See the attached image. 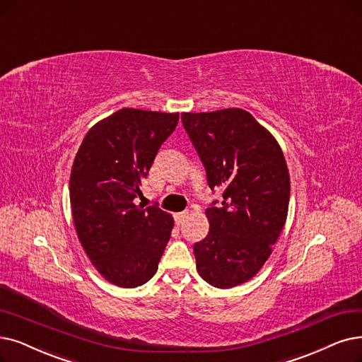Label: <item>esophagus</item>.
<instances>
[{
	"label": "esophagus",
	"mask_w": 362,
	"mask_h": 362,
	"mask_svg": "<svg viewBox=\"0 0 362 362\" xmlns=\"http://www.w3.org/2000/svg\"><path fill=\"white\" fill-rule=\"evenodd\" d=\"M173 218H175V223L180 226V224H182L187 218H189V211L178 212V214H175V216H173Z\"/></svg>",
	"instance_id": "34e87169"
}]
</instances>
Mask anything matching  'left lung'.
<instances>
[{
  "instance_id": "1",
  "label": "left lung",
  "mask_w": 362,
  "mask_h": 362,
  "mask_svg": "<svg viewBox=\"0 0 362 362\" xmlns=\"http://www.w3.org/2000/svg\"><path fill=\"white\" fill-rule=\"evenodd\" d=\"M187 135L223 202L206 209L209 231L194 243L196 267L216 288L250 281L286 221L290 173L278 141L240 108L182 112Z\"/></svg>"
}]
</instances>
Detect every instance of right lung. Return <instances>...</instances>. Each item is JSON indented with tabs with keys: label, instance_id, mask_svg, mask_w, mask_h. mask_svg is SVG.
Wrapping results in <instances>:
<instances>
[{
	"label": "right lung",
	"instance_id": "add662e5",
	"mask_svg": "<svg viewBox=\"0 0 362 362\" xmlns=\"http://www.w3.org/2000/svg\"><path fill=\"white\" fill-rule=\"evenodd\" d=\"M178 112L122 108L86 134L69 178L77 236L92 264L117 286L135 288L157 272L173 227L157 205H135Z\"/></svg>",
	"mask_w": 362,
	"mask_h": 362
}]
</instances>
